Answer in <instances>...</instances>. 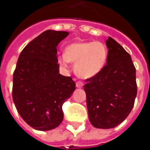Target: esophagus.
Wrapping results in <instances>:
<instances>
[{"label":"esophagus","instance_id":"esophagus-1","mask_svg":"<svg viewBox=\"0 0 150 150\" xmlns=\"http://www.w3.org/2000/svg\"><path fill=\"white\" fill-rule=\"evenodd\" d=\"M76 86L79 88H81L83 86V83L82 81H78L77 83H76Z\"/></svg>","mask_w":150,"mask_h":150}]
</instances>
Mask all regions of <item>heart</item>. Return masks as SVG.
Instances as JSON below:
<instances>
[{
	"label": "heart",
	"mask_w": 150,
	"mask_h": 150,
	"mask_svg": "<svg viewBox=\"0 0 150 150\" xmlns=\"http://www.w3.org/2000/svg\"><path fill=\"white\" fill-rule=\"evenodd\" d=\"M108 58V49L102 42H76L65 49L64 54L57 58L58 64L67 67L69 62L75 63V71L78 76L89 79L102 70Z\"/></svg>",
	"instance_id": "1"
}]
</instances>
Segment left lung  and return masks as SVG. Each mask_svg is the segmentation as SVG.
I'll list each match as a JSON object with an SVG mask.
<instances>
[{"mask_svg": "<svg viewBox=\"0 0 150 150\" xmlns=\"http://www.w3.org/2000/svg\"><path fill=\"white\" fill-rule=\"evenodd\" d=\"M106 65L86 79L88 115L97 128H113L125 120L133 108L137 96L136 69L128 52L108 37Z\"/></svg>", "mask_w": 150, "mask_h": 150, "instance_id": "obj_1", "label": "left lung"}]
</instances>
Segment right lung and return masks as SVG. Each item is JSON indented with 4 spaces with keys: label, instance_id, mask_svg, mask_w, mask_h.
<instances>
[{
    "label": "right lung",
    "instance_id": "obj_1",
    "mask_svg": "<svg viewBox=\"0 0 150 150\" xmlns=\"http://www.w3.org/2000/svg\"><path fill=\"white\" fill-rule=\"evenodd\" d=\"M69 34L48 30L22 50L13 73L12 99L18 112L35 130L50 131L64 118L62 105L75 90L70 76L59 74L58 44Z\"/></svg>",
    "mask_w": 150,
    "mask_h": 150
}]
</instances>
